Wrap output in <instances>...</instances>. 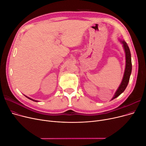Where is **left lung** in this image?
<instances>
[{"label": "left lung", "mask_w": 146, "mask_h": 146, "mask_svg": "<svg viewBox=\"0 0 146 146\" xmlns=\"http://www.w3.org/2000/svg\"><path fill=\"white\" fill-rule=\"evenodd\" d=\"M122 43L123 44L124 50H125V56H126L125 69L123 77L121 82V84L119 86V88H117V91L116 92L113 98H112V100L116 98L117 96H119L122 93L124 92V90H125L129 82L130 75L131 74V71H132L131 56V52H130L129 47L127 43L125 41H122Z\"/></svg>", "instance_id": "1"}]
</instances>
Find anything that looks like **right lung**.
<instances>
[{
    "instance_id": "add662e5",
    "label": "right lung",
    "mask_w": 146,
    "mask_h": 146,
    "mask_svg": "<svg viewBox=\"0 0 146 146\" xmlns=\"http://www.w3.org/2000/svg\"><path fill=\"white\" fill-rule=\"evenodd\" d=\"M25 97H26V98H27L28 99H30V100H33V101H34V102H38V101H37V100H33V99H30V98H28V97H27L26 96H25Z\"/></svg>"
}]
</instances>
